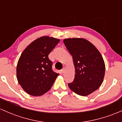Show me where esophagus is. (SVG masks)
<instances>
[{
	"label": "esophagus",
	"instance_id": "obj_1",
	"mask_svg": "<svg viewBox=\"0 0 122 122\" xmlns=\"http://www.w3.org/2000/svg\"><path fill=\"white\" fill-rule=\"evenodd\" d=\"M65 68H63V69L61 70V74H63L64 72H65Z\"/></svg>",
	"mask_w": 122,
	"mask_h": 122
}]
</instances>
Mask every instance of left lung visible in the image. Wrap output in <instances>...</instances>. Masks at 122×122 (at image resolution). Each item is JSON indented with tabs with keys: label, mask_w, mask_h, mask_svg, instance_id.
Returning <instances> with one entry per match:
<instances>
[{
	"label": "left lung",
	"mask_w": 122,
	"mask_h": 122,
	"mask_svg": "<svg viewBox=\"0 0 122 122\" xmlns=\"http://www.w3.org/2000/svg\"><path fill=\"white\" fill-rule=\"evenodd\" d=\"M63 43L71 55L75 78L68 87L75 93L86 96L99 88L105 75V63L100 52L87 40L66 39Z\"/></svg>",
	"instance_id": "obj_1"
}]
</instances>
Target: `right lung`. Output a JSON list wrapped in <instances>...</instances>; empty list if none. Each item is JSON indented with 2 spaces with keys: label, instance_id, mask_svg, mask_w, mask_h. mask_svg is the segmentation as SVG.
Here are the masks:
<instances>
[{
  "label": "right lung",
  "instance_id": "right-lung-1",
  "mask_svg": "<svg viewBox=\"0 0 122 122\" xmlns=\"http://www.w3.org/2000/svg\"><path fill=\"white\" fill-rule=\"evenodd\" d=\"M59 41L52 37H41L30 44L20 55L17 66V78L28 94L40 96L52 86L59 74L53 71L48 55Z\"/></svg>",
  "mask_w": 122,
  "mask_h": 122
}]
</instances>
